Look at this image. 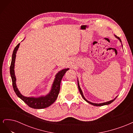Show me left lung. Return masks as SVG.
Segmentation results:
<instances>
[{"mask_svg":"<svg viewBox=\"0 0 133 133\" xmlns=\"http://www.w3.org/2000/svg\"><path fill=\"white\" fill-rule=\"evenodd\" d=\"M115 37L116 38H118L119 41H120V42H122V41H121V39H120V38L119 37H117V36L116 35H115ZM78 89H79V91H80V94L82 95V97L84 98V99L85 100L86 102H87L88 103H89V104H91V105H94V106H97V107H98V106H103V105H108V104H111L112 102H113L114 100H115V99L116 98V97H117V96H116V97L114 99H113V100H110V101H109V102H105V103H100V104H96V103H91V102H89V101H88V100L84 98V95H83V92H82V89H81V88H80V86H79V82L78 81Z\"/></svg>","mask_w":133,"mask_h":133,"instance_id":"1","label":"left lung"}]
</instances>
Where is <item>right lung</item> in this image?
Segmentation results:
<instances>
[{
  "label": "right lung",
  "instance_id": "obj_1",
  "mask_svg": "<svg viewBox=\"0 0 133 133\" xmlns=\"http://www.w3.org/2000/svg\"><path fill=\"white\" fill-rule=\"evenodd\" d=\"M19 45L20 43H19L14 48L13 54H12L11 62L10 66V73L12 80V84H13V87L15 94H17L19 98H21L24 102L30 108L34 109H43L49 107L57 99L60 91L61 80L63 76L66 73V71L69 70V68L64 69L60 71L56 75L55 80L53 84V86H52L51 90L47 95L41 96V97L39 98L26 97V96H23L21 94V92H19L18 88H17V86H16V78L14 73V63L16 57V53H17V51L18 49Z\"/></svg>",
  "mask_w": 133,
  "mask_h": 133
}]
</instances>
